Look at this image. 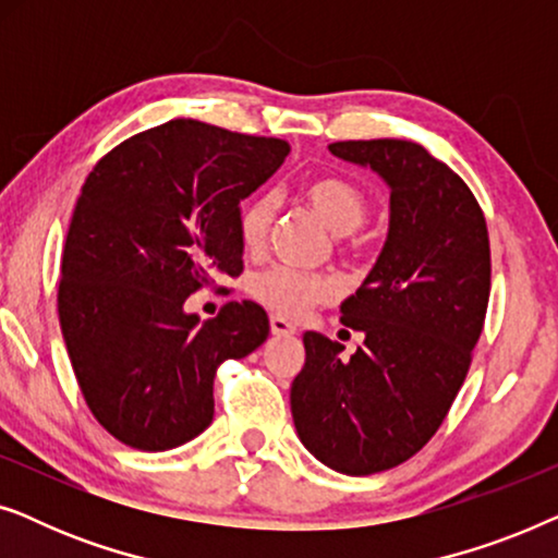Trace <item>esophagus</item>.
I'll list each match as a JSON object with an SVG mask.
<instances>
[{"instance_id": "34e87169", "label": "esophagus", "mask_w": 558, "mask_h": 558, "mask_svg": "<svg viewBox=\"0 0 558 558\" xmlns=\"http://www.w3.org/2000/svg\"><path fill=\"white\" fill-rule=\"evenodd\" d=\"M269 325H271V332L279 335V338H289V335L296 332V327L289 323L287 317H281V315H271Z\"/></svg>"}]
</instances>
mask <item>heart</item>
<instances>
[{
	"label": "heart",
	"mask_w": 558,
	"mask_h": 558,
	"mask_svg": "<svg viewBox=\"0 0 558 558\" xmlns=\"http://www.w3.org/2000/svg\"><path fill=\"white\" fill-rule=\"evenodd\" d=\"M302 201L317 213L319 220L335 235H353L368 218L371 203L365 190L357 182L342 174H319L300 185ZM274 223V197L256 195L241 205L239 210V239L246 251H258ZM251 294L264 307L279 315L296 317L307 312L312 304L330 302L338 294V284L325 274H307L289 269V266H271L256 274L251 281Z\"/></svg>",
	"instance_id": "obj_1"
}]
</instances>
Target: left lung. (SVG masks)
I'll list each match as a JSON object with an SVG mask.
<instances>
[{"label":"left lung","mask_w":558,"mask_h":558,"mask_svg":"<svg viewBox=\"0 0 558 558\" xmlns=\"http://www.w3.org/2000/svg\"><path fill=\"white\" fill-rule=\"evenodd\" d=\"M391 190L376 266L340 304L365 335L350 357L304 332L292 416L302 445L342 475H373L414 457L445 422L470 371L490 296L485 216L460 174L407 140L335 142Z\"/></svg>","instance_id":"8db88e82"}]
</instances>
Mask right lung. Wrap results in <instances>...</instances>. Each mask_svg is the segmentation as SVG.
<instances>
[{
	"label": "right lung",
	"instance_id": "right-lung-1",
	"mask_svg": "<svg viewBox=\"0 0 558 558\" xmlns=\"http://www.w3.org/2000/svg\"><path fill=\"white\" fill-rule=\"evenodd\" d=\"M289 144L172 119L113 147L83 182L60 266L58 315L90 414L142 452L195 439L213 422V380L269 338L256 302L218 317L185 300L239 277L241 201Z\"/></svg>",
	"mask_w": 558,
	"mask_h": 558
}]
</instances>
